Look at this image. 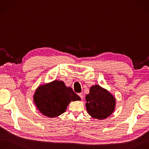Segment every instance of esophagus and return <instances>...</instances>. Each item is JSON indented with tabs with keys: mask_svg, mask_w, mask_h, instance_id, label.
Returning <instances> with one entry per match:
<instances>
[{
	"mask_svg": "<svg viewBox=\"0 0 149 149\" xmlns=\"http://www.w3.org/2000/svg\"><path fill=\"white\" fill-rule=\"evenodd\" d=\"M78 95L79 96V97L81 99V100H83V98H84V95H83V94H82V93H79Z\"/></svg>",
	"mask_w": 149,
	"mask_h": 149,
	"instance_id": "obj_1",
	"label": "esophagus"
}]
</instances>
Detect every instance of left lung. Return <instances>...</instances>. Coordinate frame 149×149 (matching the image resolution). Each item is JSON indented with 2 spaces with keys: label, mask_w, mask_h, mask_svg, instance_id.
Instances as JSON below:
<instances>
[{
  "label": "left lung",
  "mask_w": 149,
  "mask_h": 149,
  "mask_svg": "<svg viewBox=\"0 0 149 149\" xmlns=\"http://www.w3.org/2000/svg\"><path fill=\"white\" fill-rule=\"evenodd\" d=\"M86 108L93 118L102 120L111 115L115 109V99L108 91L100 85L91 87L86 96Z\"/></svg>",
  "instance_id": "1"
}]
</instances>
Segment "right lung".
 <instances>
[{
	"instance_id": "add662e5",
	"label": "right lung",
	"mask_w": 149,
	"mask_h": 149,
	"mask_svg": "<svg viewBox=\"0 0 149 149\" xmlns=\"http://www.w3.org/2000/svg\"><path fill=\"white\" fill-rule=\"evenodd\" d=\"M80 97L70 87L62 81L40 86L36 91L34 101L39 111L48 117H56L63 113L70 101H79Z\"/></svg>"
}]
</instances>
